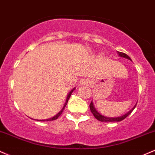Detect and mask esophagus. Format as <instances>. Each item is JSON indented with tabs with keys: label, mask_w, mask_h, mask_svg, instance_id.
<instances>
[{
	"label": "esophagus",
	"mask_w": 155,
	"mask_h": 155,
	"mask_svg": "<svg viewBox=\"0 0 155 155\" xmlns=\"http://www.w3.org/2000/svg\"><path fill=\"white\" fill-rule=\"evenodd\" d=\"M87 82L88 81H87L86 79H81V81H79V83L81 85H85V83H87Z\"/></svg>",
	"instance_id": "obj_1"
}]
</instances>
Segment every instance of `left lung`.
Wrapping results in <instances>:
<instances>
[{"label": "left lung", "instance_id": "1", "mask_svg": "<svg viewBox=\"0 0 155 155\" xmlns=\"http://www.w3.org/2000/svg\"><path fill=\"white\" fill-rule=\"evenodd\" d=\"M117 54H118V56H120V57L125 58V59H128V60L132 61L131 59H130V58L129 57L127 54H124V53L117 51ZM136 104H137V102L136 103V104L134 105V107H133L131 110H130V111H128L127 113L123 114V115H121V116H119V117H107V116L103 115V114H101L100 112H99L97 110H96V109L95 108V107H94V103H93L92 101H91V102L90 105H89V107H90V110H91V111L92 114H94V117H95L96 119L98 120H99L101 122H120V121L123 120H124L125 117H128L129 114L131 113V112H133V110L135 109Z\"/></svg>", "mask_w": 155, "mask_h": 155}]
</instances>
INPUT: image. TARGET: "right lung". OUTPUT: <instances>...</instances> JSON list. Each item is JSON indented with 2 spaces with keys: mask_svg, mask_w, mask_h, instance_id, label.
<instances>
[{
  "mask_svg": "<svg viewBox=\"0 0 155 155\" xmlns=\"http://www.w3.org/2000/svg\"><path fill=\"white\" fill-rule=\"evenodd\" d=\"M74 89H75V88H72V90H71L69 92V94H67V99H66V101H65V103H64V106H63L62 109H61V110H60L59 112H58V113L56 114V115H54V117H51V118H48V119H45V120H38V121H43V122H44V121H51V120H56V119H57V118L59 117L60 115H61V114L62 113L63 110H64L65 107H66V105L67 104V102H68V100H69V99H70V97L71 94H72V93L74 91Z\"/></svg>",
  "mask_w": 155,
  "mask_h": 155,
  "instance_id": "add662e5",
  "label": "right lung"
}]
</instances>
